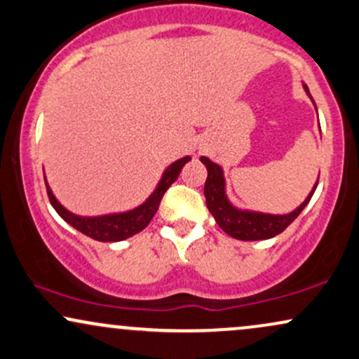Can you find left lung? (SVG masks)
I'll use <instances>...</instances> for the list:
<instances>
[{
	"mask_svg": "<svg viewBox=\"0 0 359 359\" xmlns=\"http://www.w3.org/2000/svg\"><path fill=\"white\" fill-rule=\"evenodd\" d=\"M306 93L309 95L308 86L304 85ZM313 100V97H311ZM314 103V100H313ZM201 161L207 167V180L204 185V196L205 204L209 212L214 215L215 222L222 229L226 234H229L234 239L241 241H262L271 239V237L280 234L294 219L303 212V209L308 205V202L313 197L314 191H316L318 182L306 197V201L292 210L291 214L286 215H273V214H261V212H249V210L237 209L227 201L226 197V182H224L222 168L209 161L207 157H201Z\"/></svg>",
	"mask_w": 359,
	"mask_h": 359,
	"instance_id": "1",
	"label": "left lung"
}]
</instances>
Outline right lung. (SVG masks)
Masks as SVG:
<instances>
[{
  "mask_svg": "<svg viewBox=\"0 0 359 359\" xmlns=\"http://www.w3.org/2000/svg\"><path fill=\"white\" fill-rule=\"evenodd\" d=\"M191 161V157H184L180 161L172 163L170 167L163 172L162 180L158 182L157 189H155L152 196L137 209L128 210V212L122 214H109V215H97V217H80V215L72 214L70 210H67L65 207L56 201V197L51 192V189L46 184V192H48V198L53 205V209L60 214V217L63 221H67L72 227H75L76 231H80L81 234L92 237L95 241H100V243H116V241L128 239V237L138 234L140 231L149 226V222L152 221V217L157 212L158 205L163 194L167 192V189L175 182L177 177H179L182 167Z\"/></svg>",
  "mask_w": 359,
  "mask_h": 359,
  "instance_id": "1",
  "label": "right lung"
}]
</instances>
